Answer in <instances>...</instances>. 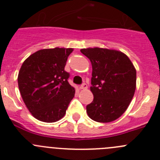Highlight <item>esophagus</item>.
<instances>
[{
  "label": "esophagus",
  "mask_w": 160,
  "mask_h": 160,
  "mask_svg": "<svg viewBox=\"0 0 160 160\" xmlns=\"http://www.w3.org/2000/svg\"><path fill=\"white\" fill-rule=\"evenodd\" d=\"M87 88H88L87 83H83V84H81L80 86V89H81V90H84V89H87Z\"/></svg>",
  "instance_id": "obj_1"
}]
</instances>
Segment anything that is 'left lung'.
Segmentation results:
<instances>
[{"instance_id": "1", "label": "left lung", "mask_w": 160, "mask_h": 160, "mask_svg": "<svg viewBox=\"0 0 160 160\" xmlns=\"http://www.w3.org/2000/svg\"><path fill=\"white\" fill-rule=\"evenodd\" d=\"M91 61V92L94 99L87 106L88 115L98 122H113L127 110L136 90L137 71L122 52L106 48L81 49Z\"/></svg>"}]
</instances>
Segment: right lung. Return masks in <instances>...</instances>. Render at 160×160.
I'll return each mask as SVG.
<instances>
[{"label": "right lung", "mask_w": 160, "mask_h": 160, "mask_svg": "<svg viewBox=\"0 0 160 160\" xmlns=\"http://www.w3.org/2000/svg\"><path fill=\"white\" fill-rule=\"evenodd\" d=\"M72 48L43 49L30 55L18 75L22 98L34 117L44 122H55L65 116L75 95L65 71Z\"/></svg>", "instance_id": "1"}]
</instances>
